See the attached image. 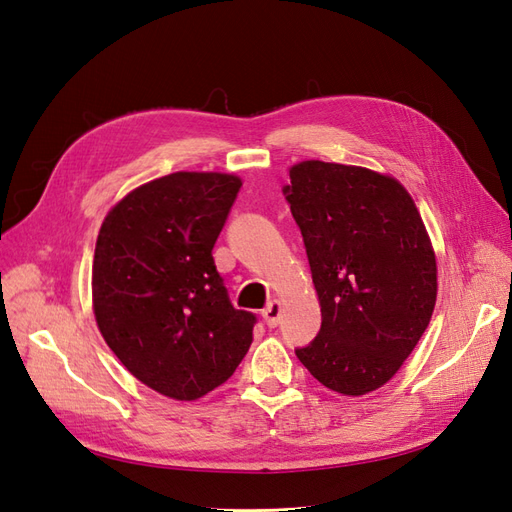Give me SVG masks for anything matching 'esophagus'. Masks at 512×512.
<instances>
[{
	"instance_id": "34e87169",
	"label": "esophagus",
	"mask_w": 512,
	"mask_h": 512,
	"mask_svg": "<svg viewBox=\"0 0 512 512\" xmlns=\"http://www.w3.org/2000/svg\"><path fill=\"white\" fill-rule=\"evenodd\" d=\"M262 318H265L267 327L275 329L277 324H280V320H282V303L277 301V299H273L265 309H262Z\"/></svg>"
}]
</instances>
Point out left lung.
<instances>
[{
    "label": "left lung",
    "mask_w": 512,
    "mask_h": 512,
    "mask_svg": "<svg viewBox=\"0 0 512 512\" xmlns=\"http://www.w3.org/2000/svg\"><path fill=\"white\" fill-rule=\"evenodd\" d=\"M318 292V335L297 348L320 384L365 395L389 382L425 333L436 256L404 185L361 166L307 160L282 188Z\"/></svg>",
    "instance_id": "obj_1"
}]
</instances>
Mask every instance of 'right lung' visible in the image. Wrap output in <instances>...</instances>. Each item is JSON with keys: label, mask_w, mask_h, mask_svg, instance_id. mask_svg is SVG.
Listing matches in <instances>:
<instances>
[{"label": "right lung", "mask_w": 512, "mask_h": 512, "mask_svg": "<svg viewBox=\"0 0 512 512\" xmlns=\"http://www.w3.org/2000/svg\"><path fill=\"white\" fill-rule=\"evenodd\" d=\"M239 190L235 175L173 173L130 192L100 228L91 280L100 333L166 397L218 389L250 350L256 314L232 307L211 256Z\"/></svg>", "instance_id": "right-lung-1"}]
</instances>
